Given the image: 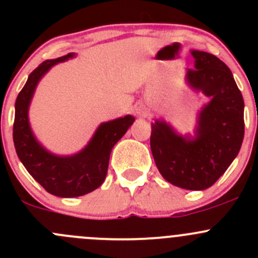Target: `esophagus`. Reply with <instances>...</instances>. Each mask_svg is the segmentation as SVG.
<instances>
[{
  "label": "esophagus",
  "mask_w": 258,
  "mask_h": 258,
  "mask_svg": "<svg viewBox=\"0 0 258 258\" xmlns=\"http://www.w3.org/2000/svg\"><path fill=\"white\" fill-rule=\"evenodd\" d=\"M135 112H136L139 117H147L148 107L142 102V101H140V102H137L136 105H135Z\"/></svg>",
  "instance_id": "34e87169"
}]
</instances>
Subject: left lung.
Instances as JSON below:
<instances>
[{"instance_id":"8db88e82","label":"left lung","mask_w":258,"mask_h":258,"mask_svg":"<svg viewBox=\"0 0 258 258\" xmlns=\"http://www.w3.org/2000/svg\"><path fill=\"white\" fill-rule=\"evenodd\" d=\"M186 83L210 97L197 114L195 135H179L165 119L151 123V151L162 177L175 186L201 191L226 172L243 141L244 103L231 70L209 52L194 49Z\"/></svg>"}]
</instances>
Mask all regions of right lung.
<instances>
[{"instance_id": "1", "label": "right lung", "mask_w": 258, "mask_h": 258, "mask_svg": "<svg viewBox=\"0 0 258 258\" xmlns=\"http://www.w3.org/2000/svg\"><path fill=\"white\" fill-rule=\"evenodd\" d=\"M72 57L75 53L42 62L31 72L15 103L14 144L18 158L46 191L64 199L90 194L103 183L113 146L135 122L131 114L102 122L85 148L71 156L54 155L37 141L28 119L33 93L51 67Z\"/></svg>"}]
</instances>
